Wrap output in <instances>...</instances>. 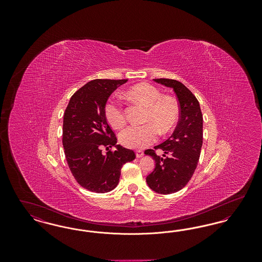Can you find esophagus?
<instances>
[{
	"label": "esophagus",
	"instance_id": "34e87169",
	"mask_svg": "<svg viewBox=\"0 0 262 262\" xmlns=\"http://www.w3.org/2000/svg\"><path fill=\"white\" fill-rule=\"evenodd\" d=\"M136 155H137V158H141V157L144 155V153H143V151H141V150H137V151H136Z\"/></svg>",
	"mask_w": 262,
	"mask_h": 262
}]
</instances>
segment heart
<instances>
[{"instance_id": "heart-1", "label": "heart", "mask_w": 262, "mask_h": 262, "mask_svg": "<svg viewBox=\"0 0 262 262\" xmlns=\"http://www.w3.org/2000/svg\"><path fill=\"white\" fill-rule=\"evenodd\" d=\"M125 96L147 108L143 125H130L120 135V141L128 148L141 149L153 143L158 136L167 134L179 119V106L176 100L162 96L161 92L151 84L141 83L130 88ZM105 116L114 128H122L125 125V111L116 101L111 100L105 107Z\"/></svg>"}]
</instances>
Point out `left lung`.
I'll list each match as a JSON object with an SVG mask.
<instances>
[{
  "label": "left lung",
  "instance_id": "left-lung-1",
  "mask_svg": "<svg viewBox=\"0 0 262 262\" xmlns=\"http://www.w3.org/2000/svg\"><path fill=\"white\" fill-rule=\"evenodd\" d=\"M155 82L172 88L180 104V120L172 136L154 148L145 151L155 161L154 170L146 177L148 187L157 193L170 194L181 190L190 180L198 166L202 146L203 118L195 96L182 82L158 78Z\"/></svg>",
  "mask_w": 262,
  "mask_h": 262
}]
</instances>
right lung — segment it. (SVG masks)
<instances>
[{
  "mask_svg": "<svg viewBox=\"0 0 262 262\" xmlns=\"http://www.w3.org/2000/svg\"><path fill=\"white\" fill-rule=\"evenodd\" d=\"M127 79H94L79 88L63 114L62 145L76 182L90 191L104 193L117 187L121 169L136 158L133 150L117 144L107 122L105 106L113 92ZM102 146L115 150L105 155Z\"/></svg>",
  "mask_w": 262,
  "mask_h": 262,
  "instance_id": "right-lung-1",
  "label": "right lung"
}]
</instances>
